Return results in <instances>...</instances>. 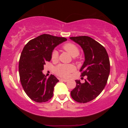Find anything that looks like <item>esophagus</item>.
Segmentation results:
<instances>
[{
  "label": "esophagus",
  "mask_w": 128,
  "mask_h": 128,
  "mask_svg": "<svg viewBox=\"0 0 128 128\" xmlns=\"http://www.w3.org/2000/svg\"><path fill=\"white\" fill-rule=\"evenodd\" d=\"M60 81L65 82H67L68 81V80H67V79H60Z\"/></svg>",
  "instance_id": "esophagus-1"
}]
</instances>
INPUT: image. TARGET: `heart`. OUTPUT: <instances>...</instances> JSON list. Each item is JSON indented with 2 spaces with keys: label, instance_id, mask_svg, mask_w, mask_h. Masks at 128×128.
I'll return each instance as SVG.
<instances>
[{
  "label": "heart",
  "instance_id": "1",
  "mask_svg": "<svg viewBox=\"0 0 128 128\" xmlns=\"http://www.w3.org/2000/svg\"><path fill=\"white\" fill-rule=\"evenodd\" d=\"M62 49L67 52L72 56L76 57L79 54V50L77 46L72 42H67L62 46ZM58 58V52L56 50H53L51 54V59L56 61ZM74 66L72 64H59L55 68V74L60 77L66 78L70 73L74 70Z\"/></svg>",
  "mask_w": 128,
  "mask_h": 128
}]
</instances>
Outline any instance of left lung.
Segmentation results:
<instances>
[{"instance_id":"1","label":"left lung","mask_w":128,"mask_h":128,"mask_svg":"<svg viewBox=\"0 0 128 128\" xmlns=\"http://www.w3.org/2000/svg\"><path fill=\"white\" fill-rule=\"evenodd\" d=\"M72 40L80 46L85 61L80 69L81 76H87L84 83L76 80V87L72 91V98L79 103L94 99L106 86L110 72L109 56L105 48L88 36H72Z\"/></svg>"}]
</instances>
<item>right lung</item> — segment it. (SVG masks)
Listing matches in <instances>:
<instances>
[{"label": "right lung", "instance_id": "1", "mask_svg": "<svg viewBox=\"0 0 128 128\" xmlns=\"http://www.w3.org/2000/svg\"><path fill=\"white\" fill-rule=\"evenodd\" d=\"M66 40L64 37L42 34L24 46L19 60V75L24 92L32 100L46 102L52 98L59 80L52 74L47 78L42 71L46 62L50 61L54 48Z\"/></svg>", "mask_w": 128, "mask_h": 128}]
</instances>
